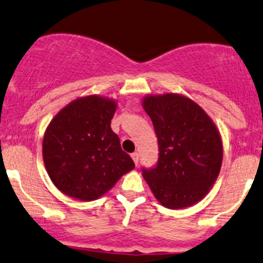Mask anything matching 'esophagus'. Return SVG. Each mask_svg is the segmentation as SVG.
Wrapping results in <instances>:
<instances>
[{"instance_id": "1", "label": "esophagus", "mask_w": 263, "mask_h": 263, "mask_svg": "<svg viewBox=\"0 0 263 263\" xmlns=\"http://www.w3.org/2000/svg\"><path fill=\"white\" fill-rule=\"evenodd\" d=\"M131 157H132V160H134V162H135V164H138V154L137 152H135V154H132L131 155Z\"/></svg>"}]
</instances>
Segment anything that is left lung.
Instances as JSON below:
<instances>
[{
  "label": "left lung",
  "mask_w": 263,
  "mask_h": 263,
  "mask_svg": "<svg viewBox=\"0 0 263 263\" xmlns=\"http://www.w3.org/2000/svg\"><path fill=\"white\" fill-rule=\"evenodd\" d=\"M141 102L160 149L156 167L142 170L143 178L162 206L191 207L210 192L220 174V131L206 111L183 95H146Z\"/></svg>",
  "instance_id": "8db88e82"
}]
</instances>
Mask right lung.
<instances>
[{
  "instance_id": "obj_1",
  "label": "right lung",
  "mask_w": 263,
  "mask_h": 263,
  "mask_svg": "<svg viewBox=\"0 0 263 263\" xmlns=\"http://www.w3.org/2000/svg\"><path fill=\"white\" fill-rule=\"evenodd\" d=\"M117 101L79 97L60 109L43 135L42 157L54 186L80 201H95L135 168L111 129Z\"/></svg>"
}]
</instances>
